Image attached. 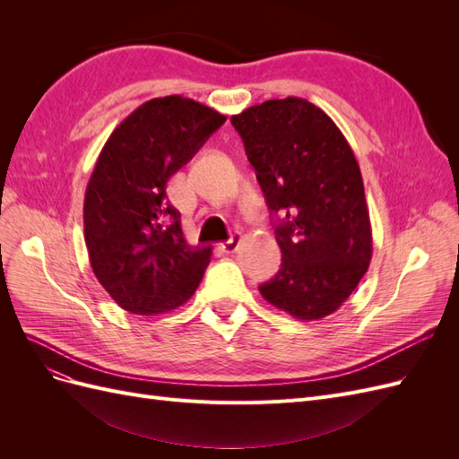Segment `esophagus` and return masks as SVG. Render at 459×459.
<instances>
[{
  "instance_id": "obj_1",
  "label": "esophagus",
  "mask_w": 459,
  "mask_h": 459,
  "mask_svg": "<svg viewBox=\"0 0 459 459\" xmlns=\"http://www.w3.org/2000/svg\"><path fill=\"white\" fill-rule=\"evenodd\" d=\"M238 243H239V235H231L230 239H226L224 243H220V251L221 253H235V248H238Z\"/></svg>"
}]
</instances>
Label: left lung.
<instances>
[{"instance_id": "1", "label": "left lung", "mask_w": 459, "mask_h": 459, "mask_svg": "<svg viewBox=\"0 0 459 459\" xmlns=\"http://www.w3.org/2000/svg\"><path fill=\"white\" fill-rule=\"evenodd\" d=\"M275 224L281 268L260 285L272 307L302 322L351 297L371 260V224L358 160L322 108L270 100L231 117Z\"/></svg>"}]
</instances>
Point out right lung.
I'll use <instances>...</instances> for the list:
<instances>
[{
	"label": "right lung",
	"instance_id": "add662e5",
	"mask_svg": "<svg viewBox=\"0 0 459 459\" xmlns=\"http://www.w3.org/2000/svg\"><path fill=\"white\" fill-rule=\"evenodd\" d=\"M224 122L211 107L166 95L137 107L103 145L86 189L84 239L97 281L120 308L157 316L197 290L212 247L187 245L166 184Z\"/></svg>",
	"mask_w": 459,
	"mask_h": 459
}]
</instances>
